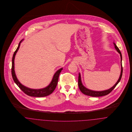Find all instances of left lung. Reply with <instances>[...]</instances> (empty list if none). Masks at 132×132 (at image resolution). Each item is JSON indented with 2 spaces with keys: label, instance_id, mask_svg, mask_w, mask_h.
Returning <instances> with one entry per match:
<instances>
[{
  "label": "left lung",
  "instance_id": "1",
  "mask_svg": "<svg viewBox=\"0 0 132 132\" xmlns=\"http://www.w3.org/2000/svg\"><path fill=\"white\" fill-rule=\"evenodd\" d=\"M113 44L115 46V48L116 50L120 54V57H121V74L118 80V81L116 82V83L113 86L112 88L105 90H103V91H94V90H90L88 88H87L86 87H85L82 84V81H81V75L79 73V78H78V86L79 88L80 89V90L82 92V93H83L84 94L89 95V96H93V97H98V96H104L108 94H109V93H110L113 89L115 88V87L117 86V85L119 82L122 76V73H123V67H122V54L120 52V50H119V48L116 46V44L115 43H113Z\"/></svg>",
  "mask_w": 132,
  "mask_h": 132
}]
</instances>
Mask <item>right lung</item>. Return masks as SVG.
Returning <instances> with one entry per match:
<instances>
[{
  "label": "right lung",
  "instance_id": "right-lung-1",
  "mask_svg": "<svg viewBox=\"0 0 132 132\" xmlns=\"http://www.w3.org/2000/svg\"><path fill=\"white\" fill-rule=\"evenodd\" d=\"M23 39L21 40L20 43H19L18 46L17 48L16 49V51L14 52L13 56L12 57V76L13 79L14 80V82L16 84V85L19 87V88L26 94L28 95L31 96H34V97H44L47 96L48 95L52 94L55 88L56 87L58 83V78L60 73H61V71L62 70L63 68L59 69L55 73V74L53 76V79L50 82V84L46 87V88H42V89H31L30 88H27L25 86H23L22 85L20 82H19L18 80L17 79L15 73V70H14V59H15V56L16 55V54L18 50H19L20 47V45L21 43L22 42Z\"/></svg>",
  "mask_w": 132,
  "mask_h": 132
}]
</instances>
